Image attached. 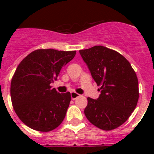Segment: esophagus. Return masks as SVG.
<instances>
[{
	"instance_id": "34e87169",
	"label": "esophagus",
	"mask_w": 154,
	"mask_h": 154,
	"mask_svg": "<svg viewBox=\"0 0 154 154\" xmlns=\"http://www.w3.org/2000/svg\"><path fill=\"white\" fill-rule=\"evenodd\" d=\"M79 96H80L79 94L76 93V92H71V97H72V99H73V100H74V99H75L76 98H78Z\"/></svg>"
}]
</instances>
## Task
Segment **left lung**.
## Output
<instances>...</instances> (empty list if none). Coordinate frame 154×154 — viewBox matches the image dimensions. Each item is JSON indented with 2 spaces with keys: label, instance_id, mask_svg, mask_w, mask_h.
<instances>
[{
  "label": "left lung",
  "instance_id": "left-lung-1",
  "mask_svg": "<svg viewBox=\"0 0 154 154\" xmlns=\"http://www.w3.org/2000/svg\"><path fill=\"white\" fill-rule=\"evenodd\" d=\"M79 53L101 86L97 99L87 98L85 116L101 130H114L129 119L137 106L139 85L135 71L125 57L104 46H93Z\"/></svg>",
  "mask_w": 154,
  "mask_h": 154
}]
</instances>
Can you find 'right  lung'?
I'll return each instance as SVG.
<instances>
[{
	"mask_svg": "<svg viewBox=\"0 0 154 154\" xmlns=\"http://www.w3.org/2000/svg\"><path fill=\"white\" fill-rule=\"evenodd\" d=\"M75 54L76 51L38 49L20 62L11 82V98L16 114L28 127L49 132L62 123L71 94L59 93L50 84Z\"/></svg>",
	"mask_w": 154,
	"mask_h": 154,
	"instance_id": "add662e5",
	"label": "right lung"
}]
</instances>
